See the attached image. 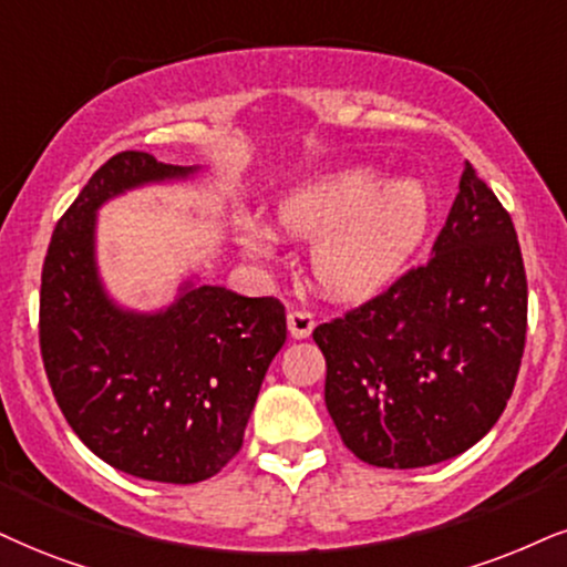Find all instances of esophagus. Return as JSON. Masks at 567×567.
Returning <instances> with one entry per match:
<instances>
[{"label":"esophagus","instance_id":"obj_1","mask_svg":"<svg viewBox=\"0 0 567 567\" xmlns=\"http://www.w3.org/2000/svg\"><path fill=\"white\" fill-rule=\"evenodd\" d=\"M316 328V316L310 310H302V307H291L289 310V333L295 339H307Z\"/></svg>","mask_w":567,"mask_h":567}]
</instances>
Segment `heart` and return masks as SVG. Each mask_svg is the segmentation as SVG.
<instances>
[{"mask_svg": "<svg viewBox=\"0 0 567 567\" xmlns=\"http://www.w3.org/2000/svg\"><path fill=\"white\" fill-rule=\"evenodd\" d=\"M429 192L415 178L381 184L373 167L358 165L305 184L278 205V223L295 236L316 239L312 270L328 291L365 295L386 281L412 255L429 226ZM249 255H268L276 244L265 223L239 226Z\"/></svg>", "mask_w": 567, "mask_h": 567, "instance_id": "b5f03b06", "label": "heart"}]
</instances>
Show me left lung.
Returning a JSON list of instances; mask_svg holds the SVG:
<instances>
[{
  "mask_svg": "<svg viewBox=\"0 0 567 567\" xmlns=\"http://www.w3.org/2000/svg\"><path fill=\"white\" fill-rule=\"evenodd\" d=\"M526 328L513 218L465 163L429 262L312 331L341 442L394 471L471 450L507 408Z\"/></svg>",
  "mask_w": 567,
  "mask_h": 567,
  "instance_id": "obj_1",
  "label": "left lung"
}]
</instances>
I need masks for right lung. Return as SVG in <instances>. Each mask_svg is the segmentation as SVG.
Here are the masks:
<instances>
[{"label":"right lung","mask_w":567,"mask_h":567,"mask_svg":"<svg viewBox=\"0 0 567 567\" xmlns=\"http://www.w3.org/2000/svg\"><path fill=\"white\" fill-rule=\"evenodd\" d=\"M192 171L117 152L58 220L41 268L39 347L62 415L104 463L159 484L207 481L239 454L265 370L286 341L276 297L188 284L165 312L136 316L102 291L96 207Z\"/></svg>","instance_id":"obj_1"}]
</instances>
